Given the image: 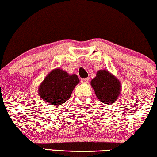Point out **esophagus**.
<instances>
[{
  "instance_id": "34e87169",
  "label": "esophagus",
  "mask_w": 157,
  "mask_h": 157,
  "mask_svg": "<svg viewBox=\"0 0 157 157\" xmlns=\"http://www.w3.org/2000/svg\"><path fill=\"white\" fill-rule=\"evenodd\" d=\"M89 81V78H82L81 79V82L82 83H87Z\"/></svg>"
}]
</instances>
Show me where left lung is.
<instances>
[{
	"label": "left lung",
	"instance_id": "8db88e82",
	"mask_svg": "<svg viewBox=\"0 0 157 157\" xmlns=\"http://www.w3.org/2000/svg\"><path fill=\"white\" fill-rule=\"evenodd\" d=\"M91 85L98 100L107 105L113 104L121 92L120 81L107 70L98 71L95 78L92 79Z\"/></svg>",
	"mask_w": 157,
	"mask_h": 157
}]
</instances>
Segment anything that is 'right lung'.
<instances>
[{"mask_svg": "<svg viewBox=\"0 0 157 157\" xmlns=\"http://www.w3.org/2000/svg\"><path fill=\"white\" fill-rule=\"evenodd\" d=\"M79 82L75 74L69 75L57 68L52 70L38 88L42 100L52 105H60L69 100L75 86Z\"/></svg>", "mask_w": 157, "mask_h": 157, "instance_id": "add662e5", "label": "right lung"}]
</instances>
